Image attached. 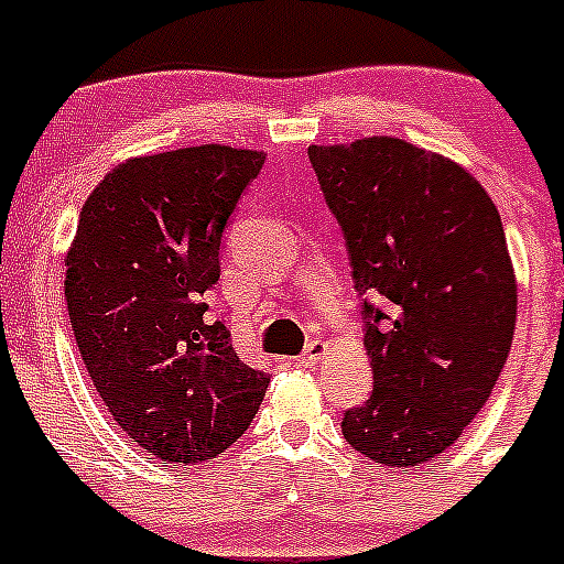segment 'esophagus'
Masks as SVG:
<instances>
[{"label": "esophagus", "mask_w": 564, "mask_h": 564, "mask_svg": "<svg viewBox=\"0 0 564 564\" xmlns=\"http://www.w3.org/2000/svg\"><path fill=\"white\" fill-rule=\"evenodd\" d=\"M325 354H328V345H325L323 339L308 341L306 350H303V356H300V365H303V367H314V365H319V361L325 359Z\"/></svg>", "instance_id": "34e87169"}]
</instances>
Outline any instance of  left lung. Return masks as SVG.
<instances>
[{"instance_id": "8db88e82", "label": "left lung", "mask_w": 564, "mask_h": 564, "mask_svg": "<svg viewBox=\"0 0 564 564\" xmlns=\"http://www.w3.org/2000/svg\"><path fill=\"white\" fill-rule=\"evenodd\" d=\"M365 297L372 394L347 445L387 467L451 448L503 370L518 283L496 203L448 158L403 139L308 147Z\"/></svg>"}]
</instances>
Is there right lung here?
Returning <instances> with one entry per match:
<instances>
[{"label":"right lung","instance_id":"1","mask_svg":"<svg viewBox=\"0 0 564 564\" xmlns=\"http://www.w3.org/2000/svg\"><path fill=\"white\" fill-rule=\"evenodd\" d=\"M264 152L186 147L119 163L88 194L66 256L83 365L116 425L161 465L228 451L264 401L223 323H208L223 234Z\"/></svg>","mask_w":564,"mask_h":564}]
</instances>
